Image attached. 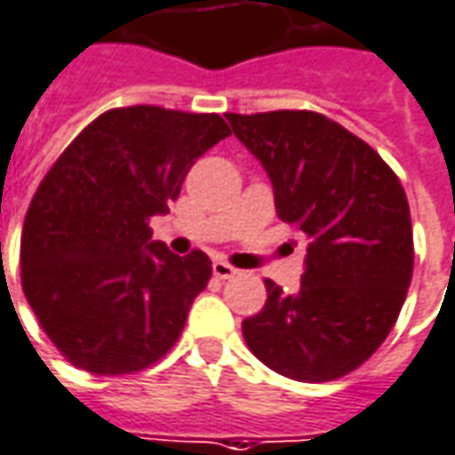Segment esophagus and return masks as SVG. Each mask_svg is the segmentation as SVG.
Segmentation results:
<instances>
[{
	"label": "esophagus",
	"mask_w": 455,
	"mask_h": 455,
	"mask_svg": "<svg viewBox=\"0 0 455 455\" xmlns=\"http://www.w3.org/2000/svg\"><path fill=\"white\" fill-rule=\"evenodd\" d=\"M212 271H214L216 279H231V276L239 274V271L231 267V264H227V261H214V264H212Z\"/></svg>",
	"instance_id": "obj_1"
}]
</instances>
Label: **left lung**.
<instances>
[{
	"mask_svg": "<svg viewBox=\"0 0 455 455\" xmlns=\"http://www.w3.org/2000/svg\"><path fill=\"white\" fill-rule=\"evenodd\" d=\"M261 162L281 221L308 239L301 289L267 279L241 323L251 354L293 381H333L383 344L406 301L413 231L406 191L366 141L316 111L227 114Z\"/></svg>",
	"mask_w": 455,
	"mask_h": 455,
	"instance_id": "1",
	"label": "left lung"
}]
</instances>
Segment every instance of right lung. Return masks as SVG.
<instances>
[{
    "instance_id": "1",
    "label": "right lung",
    "mask_w": 455,
    "mask_h": 455,
    "mask_svg": "<svg viewBox=\"0 0 455 455\" xmlns=\"http://www.w3.org/2000/svg\"><path fill=\"white\" fill-rule=\"evenodd\" d=\"M228 134L219 114L111 109L49 169L21 228V289L74 366L134 373L176 344L212 261L151 241L149 219L169 212L188 169Z\"/></svg>"
}]
</instances>
